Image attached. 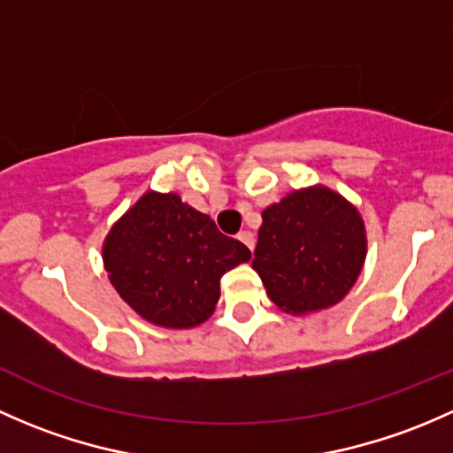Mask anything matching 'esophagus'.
<instances>
[{
  "mask_svg": "<svg viewBox=\"0 0 453 453\" xmlns=\"http://www.w3.org/2000/svg\"><path fill=\"white\" fill-rule=\"evenodd\" d=\"M237 240H240L242 244L249 246L250 250L255 249V235H253V233H250V231H240V233H237Z\"/></svg>",
  "mask_w": 453,
  "mask_h": 453,
  "instance_id": "1",
  "label": "esophagus"
}]
</instances>
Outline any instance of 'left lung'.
<instances>
[{
	"instance_id": "8db88e82",
	"label": "left lung",
	"mask_w": 453,
	"mask_h": 453,
	"mask_svg": "<svg viewBox=\"0 0 453 453\" xmlns=\"http://www.w3.org/2000/svg\"><path fill=\"white\" fill-rule=\"evenodd\" d=\"M261 218L253 268L274 305L305 314L342 301L366 257L356 207L327 188H310L288 194Z\"/></svg>"
}]
</instances>
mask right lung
<instances>
[{
	"mask_svg": "<svg viewBox=\"0 0 453 453\" xmlns=\"http://www.w3.org/2000/svg\"><path fill=\"white\" fill-rule=\"evenodd\" d=\"M250 259L242 242L176 194L148 192L111 228L104 265L119 296L150 323L188 329L204 323L226 270Z\"/></svg>",
	"mask_w": 453,
	"mask_h": 453,
	"instance_id": "right-lung-1",
	"label": "right lung"
}]
</instances>
